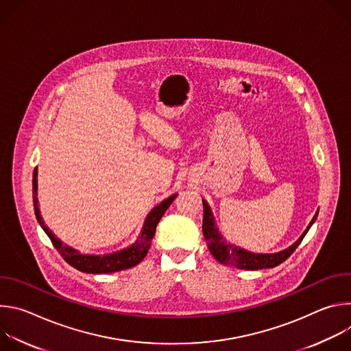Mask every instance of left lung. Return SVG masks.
Masks as SVG:
<instances>
[{
    "instance_id": "obj_1",
    "label": "left lung",
    "mask_w": 351,
    "mask_h": 351,
    "mask_svg": "<svg viewBox=\"0 0 351 351\" xmlns=\"http://www.w3.org/2000/svg\"><path fill=\"white\" fill-rule=\"evenodd\" d=\"M203 206H204L203 234H204V239L207 241V245L210 248L211 254L221 264L233 265L239 269H248V271L274 268V267L282 264L283 261H286L294 253V250L298 247V244L302 243V240L304 239V236L307 234L308 229L311 228V225L314 223V221L317 219V215H318V214H315V217L310 222L306 232L300 236V239L293 245L283 250V252L275 253V254H254V253L245 252V250H243L240 247L230 245V244L225 243V240L221 237V234L218 233V229L214 225V217L211 214L208 204L204 202V199H203Z\"/></svg>"
}]
</instances>
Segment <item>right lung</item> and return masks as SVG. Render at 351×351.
<instances>
[{"instance_id":"1","label":"right lung","mask_w":351,"mask_h":351,"mask_svg":"<svg viewBox=\"0 0 351 351\" xmlns=\"http://www.w3.org/2000/svg\"><path fill=\"white\" fill-rule=\"evenodd\" d=\"M175 197H176V194H172L171 197L164 199L160 206H157L152 213L148 214L140 237L130 247L122 250V252L103 256V257L83 256V254H79L76 250L68 247L66 244H62V241L60 239H57L56 234L49 230L47 228V225L44 223V221L40 215V211H38V206H37V169H34V172H33V206H34V214H36L38 223L41 225L43 230L47 233L49 240H51L53 245L58 250V253L62 256V258L73 268H76L82 272H87V274H110V272L128 269V268H132V267L140 264L144 260V257L147 256L149 245H152L153 237L156 234V228H157L160 219L162 218V215L165 214L168 207L172 204Z\"/></svg>"}]
</instances>
